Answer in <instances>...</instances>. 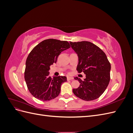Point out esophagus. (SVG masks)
<instances>
[{"label": "esophagus", "instance_id": "1", "mask_svg": "<svg viewBox=\"0 0 133 133\" xmlns=\"http://www.w3.org/2000/svg\"><path fill=\"white\" fill-rule=\"evenodd\" d=\"M73 79V78L72 77H70V76H67V80H70Z\"/></svg>", "mask_w": 133, "mask_h": 133}]
</instances>
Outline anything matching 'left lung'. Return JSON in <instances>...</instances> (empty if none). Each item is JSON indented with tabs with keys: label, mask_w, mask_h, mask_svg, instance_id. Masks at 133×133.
Wrapping results in <instances>:
<instances>
[{
	"label": "left lung",
	"mask_w": 133,
	"mask_h": 133,
	"mask_svg": "<svg viewBox=\"0 0 133 133\" xmlns=\"http://www.w3.org/2000/svg\"><path fill=\"white\" fill-rule=\"evenodd\" d=\"M70 44L79 58L76 70L79 73L86 74L84 80L77 76L74 78L80 84L73 89V93L86 101L98 99L107 89L110 79L111 65L106 54L89 42H70Z\"/></svg>",
	"instance_id": "obj_1"
}]
</instances>
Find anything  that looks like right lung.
Segmentation results:
<instances>
[{"instance_id": "right-lung-1", "label": "right lung", "mask_w": 133, "mask_h": 133, "mask_svg": "<svg viewBox=\"0 0 133 133\" xmlns=\"http://www.w3.org/2000/svg\"><path fill=\"white\" fill-rule=\"evenodd\" d=\"M70 48L67 41L54 39L44 40L36 45L28 55L24 78L28 89L35 98L48 101L59 95L65 76H49L50 66L56 63L59 54Z\"/></svg>"}]
</instances>
